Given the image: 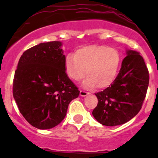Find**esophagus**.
I'll use <instances>...</instances> for the list:
<instances>
[{"label":"esophagus","instance_id":"34e87169","mask_svg":"<svg viewBox=\"0 0 158 158\" xmlns=\"http://www.w3.org/2000/svg\"><path fill=\"white\" fill-rule=\"evenodd\" d=\"M89 92H85V91H83V90H80V92H79V95H80V96L82 97H85L87 95H89Z\"/></svg>","mask_w":158,"mask_h":158}]
</instances>
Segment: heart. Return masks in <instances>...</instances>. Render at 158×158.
Masks as SVG:
<instances>
[{
	"mask_svg": "<svg viewBox=\"0 0 158 158\" xmlns=\"http://www.w3.org/2000/svg\"><path fill=\"white\" fill-rule=\"evenodd\" d=\"M122 57L118 49L107 46L89 45L77 49L74 56L68 55L65 59L66 74L74 81L85 77V88L105 89L115 80L120 69Z\"/></svg>",
	"mask_w": 158,
	"mask_h": 158,
	"instance_id": "heart-1",
	"label": "heart"
}]
</instances>
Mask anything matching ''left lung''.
<instances>
[{
  "instance_id": "8db88e82",
  "label": "left lung",
  "mask_w": 158,
  "mask_h": 158,
  "mask_svg": "<svg viewBox=\"0 0 158 158\" xmlns=\"http://www.w3.org/2000/svg\"><path fill=\"white\" fill-rule=\"evenodd\" d=\"M126 57L114 82L102 92L95 93L98 105L93 117L106 126H116L133 118L145 98L149 73L143 57L137 51L126 49Z\"/></svg>"
}]
</instances>
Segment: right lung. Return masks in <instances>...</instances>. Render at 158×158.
<instances>
[{
	"mask_svg": "<svg viewBox=\"0 0 158 158\" xmlns=\"http://www.w3.org/2000/svg\"><path fill=\"white\" fill-rule=\"evenodd\" d=\"M60 41L41 43L20 58L13 95L20 113L35 128L49 129L64 119L79 91L68 77Z\"/></svg>",
	"mask_w": 158,
	"mask_h": 158,
	"instance_id": "add662e5",
	"label": "right lung"
}]
</instances>
